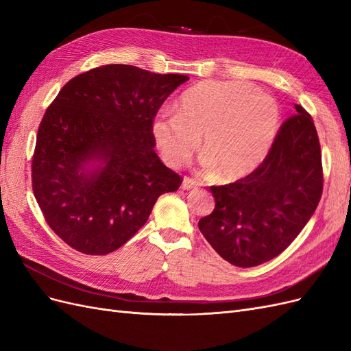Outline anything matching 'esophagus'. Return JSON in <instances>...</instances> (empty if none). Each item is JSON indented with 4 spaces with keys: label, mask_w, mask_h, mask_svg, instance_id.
Instances as JSON below:
<instances>
[{
    "label": "esophagus",
    "mask_w": 351,
    "mask_h": 351,
    "mask_svg": "<svg viewBox=\"0 0 351 351\" xmlns=\"http://www.w3.org/2000/svg\"><path fill=\"white\" fill-rule=\"evenodd\" d=\"M197 187V182L192 177H184L183 178V183H182V189L183 190H189V189H193Z\"/></svg>",
    "instance_id": "obj_1"
}]
</instances>
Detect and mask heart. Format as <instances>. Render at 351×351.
<instances>
[{
	"mask_svg": "<svg viewBox=\"0 0 351 351\" xmlns=\"http://www.w3.org/2000/svg\"><path fill=\"white\" fill-rule=\"evenodd\" d=\"M278 125V107L269 95L249 83L205 80L182 95L177 112H159L152 133L162 158L173 167L189 161L202 136L205 171L231 183L263 162Z\"/></svg>",
	"mask_w": 351,
	"mask_h": 351,
	"instance_id": "obj_1",
	"label": "heart"
}]
</instances>
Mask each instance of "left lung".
<instances>
[{"label":"left lung","instance_id":"8db88e82","mask_svg":"<svg viewBox=\"0 0 351 351\" xmlns=\"http://www.w3.org/2000/svg\"><path fill=\"white\" fill-rule=\"evenodd\" d=\"M247 177L210 186L215 208L199 230L231 265L256 267L278 256L311 219L324 190L322 155L313 119L302 105Z\"/></svg>","mask_w":351,"mask_h":351}]
</instances>
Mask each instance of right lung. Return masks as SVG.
Here are the masks:
<instances>
[{"label":"right lung","mask_w":351,"mask_h":351,"mask_svg":"<svg viewBox=\"0 0 351 351\" xmlns=\"http://www.w3.org/2000/svg\"><path fill=\"white\" fill-rule=\"evenodd\" d=\"M184 74L107 64L67 82L42 119L32 189L47 224L70 247L108 254L130 240L156 199L183 178L155 152L152 123ZM89 162L100 167L86 170Z\"/></svg>","instance_id":"add662e5"}]
</instances>
